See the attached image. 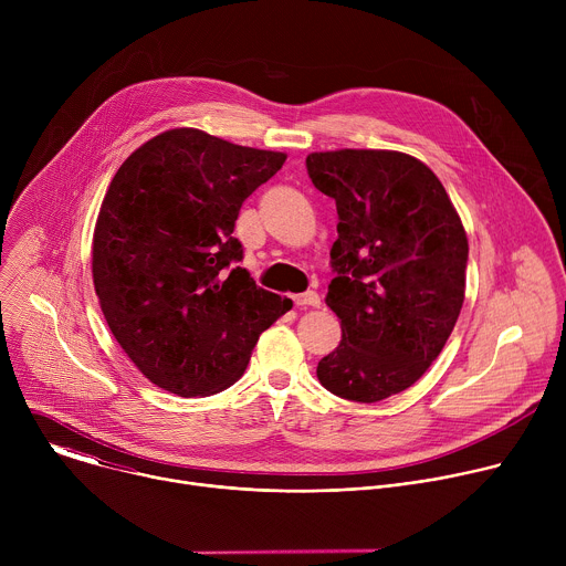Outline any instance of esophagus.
Segmentation results:
<instances>
[{
    "instance_id": "esophagus-1",
    "label": "esophagus",
    "mask_w": 566,
    "mask_h": 566,
    "mask_svg": "<svg viewBox=\"0 0 566 566\" xmlns=\"http://www.w3.org/2000/svg\"><path fill=\"white\" fill-rule=\"evenodd\" d=\"M293 302L297 306H319V295L315 291H306V293L293 295Z\"/></svg>"
}]
</instances>
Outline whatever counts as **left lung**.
<instances>
[{
	"label": "left lung",
	"instance_id": "8db88e82",
	"mask_svg": "<svg viewBox=\"0 0 566 566\" xmlns=\"http://www.w3.org/2000/svg\"><path fill=\"white\" fill-rule=\"evenodd\" d=\"M306 170L338 210L325 302L343 340L317 380L376 402L412 387L448 343L465 297V228L437 175L406 151H311Z\"/></svg>",
	"mask_w": 566,
	"mask_h": 566
}]
</instances>
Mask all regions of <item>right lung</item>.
<instances>
[{
    "label": "right lung",
    "instance_id": "right-lung-1",
    "mask_svg": "<svg viewBox=\"0 0 566 566\" xmlns=\"http://www.w3.org/2000/svg\"><path fill=\"white\" fill-rule=\"evenodd\" d=\"M286 160L195 127L134 149L103 199L92 273L107 325L138 371L184 398L241 378L293 302L260 289L232 237L241 203Z\"/></svg>",
    "mask_w": 566,
    "mask_h": 566
}]
</instances>
